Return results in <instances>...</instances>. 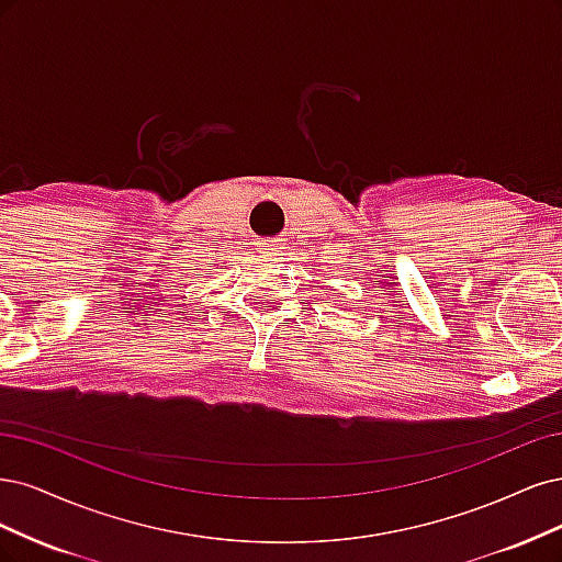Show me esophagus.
I'll list each match as a JSON object with an SVG mask.
<instances>
[{
	"label": "esophagus",
	"instance_id": "34e87169",
	"mask_svg": "<svg viewBox=\"0 0 562 562\" xmlns=\"http://www.w3.org/2000/svg\"><path fill=\"white\" fill-rule=\"evenodd\" d=\"M257 249L261 251L263 257H278V251H280L282 247H280L278 240H261V243H257Z\"/></svg>",
	"mask_w": 562,
	"mask_h": 562
}]
</instances>
